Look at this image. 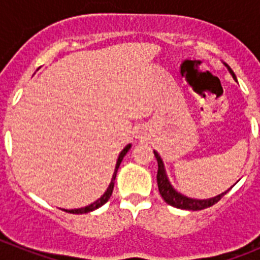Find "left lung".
Returning <instances> with one entry per match:
<instances>
[{"label": "left lung", "mask_w": 260, "mask_h": 260, "mask_svg": "<svg viewBox=\"0 0 260 260\" xmlns=\"http://www.w3.org/2000/svg\"><path fill=\"white\" fill-rule=\"evenodd\" d=\"M224 65L228 68V70H229V73L232 74V77L236 79V75H234L233 70H232V69L229 68L226 63H224ZM153 153H155V157H156V160H157V167H158L157 168V176H156V178H157L158 192H160V195L162 197V199H164L168 204L173 206V207L181 208V210H190V211L204 210V208H208V207H211V206H213L215 203H217V202H219L220 199H221L222 197H224V195L229 191V190L228 191H224V192H221L220 195H216V197H213V198H210V199L187 198V197H185V195H182L181 192L177 191L173 186L171 185V182H169V180H168L167 173H165L164 162H162L161 157H160V155H158L156 151H153Z\"/></svg>", "instance_id": "left-lung-1"}]
</instances>
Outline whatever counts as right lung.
I'll return each instance as SVG.
<instances>
[{
  "instance_id": "add662e5",
  "label": "right lung",
  "mask_w": 260,
  "mask_h": 260,
  "mask_svg": "<svg viewBox=\"0 0 260 260\" xmlns=\"http://www.w3.org/2000/svg\"><path fill=\"white\" fill-rule=\"evenodd\" d=\"M130 147H132V144H127V146L123 148L122 151H121V153H119L118 158H117V164H116V169H114V173H113V177H112V181H110L109 186H108L107 191L104 192V194L100 197V198L98 199L96 202H93V203H91L89 206H86V207L83 208H78V210H65L66 212H70V213H75V215H79V213H87V212H91V211L93 210H98L99 207H102L103 204L107 203L108 201H109L110 195H112V192H113V187H114V180H116V176H117V171H118L119 168V164H121V161H122V158L125 157V155L127 153V151L130 150Z\"/></svg>"
}]
</instances>
